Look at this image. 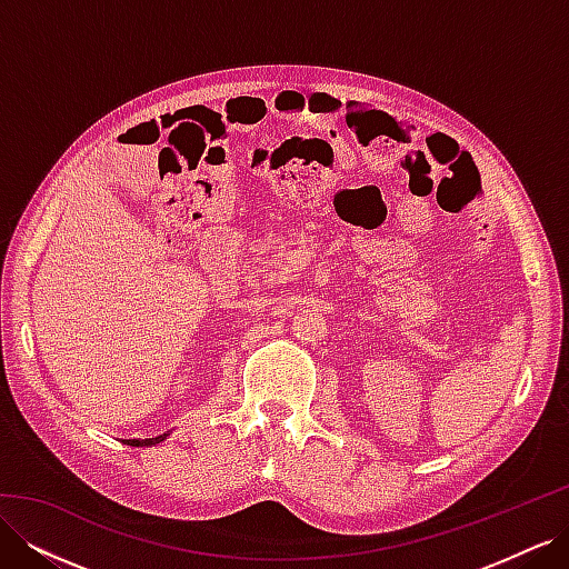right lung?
<instances>
[{
	"label": "right lung",
	"mask_w": 569,
	"mask_h": 569,
	"mask_svg": "<svg viewBox=\"0 0 569 569\" xmlns=\"http://www.w3.org/2000/svg\"><path fill=\"white\" fill-rule=\"evenodd\" d=\"M163 437H166V435H163ZM163 437H159V439H157V443H159V441H161ZM128 443H132V446H140V443H151V439H149V441H147V439H144V441H137V439H128Z\"/></svg>",
	"instance_id": "add662e5"
}]
</instances>
